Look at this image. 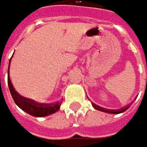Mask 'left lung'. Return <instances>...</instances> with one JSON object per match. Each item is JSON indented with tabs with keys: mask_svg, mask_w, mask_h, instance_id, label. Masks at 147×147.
Instances as JSON below:
<instances>
[{
	"mask_svg": "<svg viewBox=\"0 0 147 147\" xmlns=\"http://www.w3.org/2000/svg\"><path fill=\"white\" fill-rule=\"evenodd\" d=\"M93 107L97 109V110L99 111H102V112H105V113H113V114H118V113H123L125 110H127V109L129 108L130 105H127L126 107H124V108L120 109H104L102 108V107H100L98 105H95V104H92Z\"/></svg>",
	"mask_w": 147,
	"mask_h": 147,
	"instance_id": "obj_1",
	"label": "left lung"
}]
</instances>
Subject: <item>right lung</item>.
Instances as JSON below:
<instances>
[{
    "instance_id": "obj_1",
    "label": "right lung",
    "mask_w": 147,
    "mask_h": 147,
    "mask_svg": "<svg viewBox=\"0 0 147 147\" xmlns=\"http://www.w3.org/2000/svg\"><path fill=\"white\" fill-rule=\"evenodd\" d=\"M11 57L9 61V65L8 69V84L9 87V90L11 93V97L14 100L15 103L20 107V108L26 112L27 113L30 114L31 116L36 117H42L48 116L50 114L56 113L59 110L61 107V102H57L53 104H45V103H38L34 100L24 98L20 94H19L14 87L11 84V80L9 77V67H10V62H11Z\"/></svg>"
}]
</instances>
